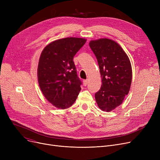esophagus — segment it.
Segmentation results:
<instances>
[{
	"label": "esophagus",
	"instance_id": "34e87169",
	"mask_svg": "<svg viewBox=\"0 0 160 160\" xmlns=\"http://www.w3.org/2000/svg\"><path fill=\"white\" fill-rule=\"evenodd\" d=\"M88 83V80H83V85L87 86Z\"/></svg>",
	"mask_w": 160,
	"mask_h": 160
}]
</instances>
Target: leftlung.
<instances>
[{
    "instance_id": "obj_1",
    "label": "left lung",
    "mask_w": 160,
    "mask_h": 160,
    "mask_svg": "<svg viewBox=\"0 0 160 160\" xmlns=\"http://www.w3.org/2000/svg\"><path fill=\"white\" fill-rule=\"evenodd\" d=\"M89 47L95 55L102 78V86L95 93L100 109L110 112L119 106L127 95L132 72L129 58L115 41L106 39L91 41Z\"/></svg>"
}]
</instances>
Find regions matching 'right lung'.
I'll return each mask as SVG.
<instances>
[{
    "mask_svg": "<svg viewBox=\"0 0 160 160\" xmlns=\"http://www.w3.org/2000/svg\"><path fill=\"white\" fill-rule=\"evenodd\" d=\"M86 39L67 38L48 44L42 52L38 68L39 85L45 97L55 107L71 106L81 90L73 58Z\"/></svg>",
    "mask_w": 160,
    "mask_h": 160,
    "instance_id": "1",
    "label": "right lung"
}]
</instances>
